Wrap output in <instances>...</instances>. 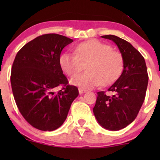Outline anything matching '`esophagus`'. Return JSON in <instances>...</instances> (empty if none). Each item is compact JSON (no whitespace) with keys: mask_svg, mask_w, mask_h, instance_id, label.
Returning a JSON list of instances; mask_svg holds the SVG:
<instances>
[{"mask_svg":"<svg viewBox=\"0 0 160 160\" xmlns=\"http://www.w3.org/2000/svg\"><path fill=\"white\" fill-rule=\"evenodd\" d=\"M86 91L84 90V89H79V93L80 94H83V93H86Z\"/></svg>","mask_w":160,"mask_h":160,"instance_id":"1","label":"esophagus"}]
</instances>
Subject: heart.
<instances>
[{
	"label": "heart",
	"mask_w": 160,
	"mask_h": 160,
	"mask_svg": "<svg viewBox=\"0 0 160 160\" xmlns=\"http://www.w3.org/2000/svg\"><path fill=\"white\" fill-rule=\"evenodd\" d=\"M77 54L64 52L60 57V66L64 72L74 76L86 66L88 73L75 76L70 80L72 85L82 89H90L101 84L108 86L122 74L124 62L122 54L113 50L110 45L90 40L76 47Z\"/></svg>",
	"instance_id": "b5f03b06"
}]
</instances>
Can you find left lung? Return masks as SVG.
<instances>
[{"label": "left lung", "mask_w": 160, "mask_h": 160, "mask_svg": "<svg viewBox=\"0 0 160 160\" xmlns=\"http://www.w3.org/2000/svg\"><path fill=\"white\" fill-rule=\"evenodd\" d=\"M102 38L114 42L123 57L122 74L108 91L98 92L93 113L102 127L111 131L122 129L132 122L140 111L146 95L148 74L144 57L130 43L115 35Z\"/></svg>", "instance_id": "1"}]
</instances>
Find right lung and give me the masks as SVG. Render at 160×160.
Instances as JSON below:
<instances>
[{
  "label": "right lung",
  "mask_w": 160,
  "mask_h": 160,
  "mask_svg": "<svg viewBox=\"0 0 160 160\" xmlns=\"http://www.w3.org/2000/svg\"><path fill=\"white\" fill-rule=\"evenodd\" d=\"M73 40L47 34L28 42L16 54L10 82L20 113L33 127L53 131L63 124L78 89L68 85L60 66V55ZM64 87L57 93L54 88Z\"/></svg>",
  "instance_id": "1"
}]
</instances>
